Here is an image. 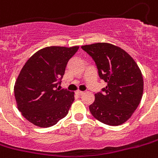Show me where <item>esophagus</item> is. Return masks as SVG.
Instances as JSON below:
<instances>
[{
    "label": "esophagus",
    "instance_id": "34e87169",
    "mask_svg": "<svg viewBox=\"0 0 158 158\" xmlns=\"http://www.w3.org/2000/svg\"><path fill=\"white\" fill-rule=\"evenodd\" d=\"M76 94H78V95H79V96H81V95L84 94V92H82V91H79H79H77Z\"/></svg>",
    "mask_w": 158,
    "mask_h": 158
}]
</instances>
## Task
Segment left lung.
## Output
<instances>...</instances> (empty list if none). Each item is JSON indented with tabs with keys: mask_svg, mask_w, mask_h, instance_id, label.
Here are the masks:
<instances>
[{
	"mask_svg": "<svg viewBox=\"0 0 158 158\" xmlns=\"http://www.w3.org/2000/svg\"><path fill=\"white\" fill-rule=\"evenodd\" d=\"M92 57L98 76L107 83L95 94L89 111L99 122L111 126L125 123L140 103L143 92L142 73L126 51L108 43L81 46Z\"/></svg>",
	"mask_w": 158,
	"mask_h": 158,
	"instance_id": "obj_1",
	"label": "left lung"
}]
</instances>
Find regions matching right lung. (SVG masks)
Returning a JSON list of instances; mask_svg holds the SVG:
<instances>
[{
  "mask_svg": "<svg viewBox=\"0 0 158 158\" xmlns=\"http://www.w3.org/2000/svg\"><path fill=\"white\" fill-rule=\"evenodd\" d=\"M79 46L45 47L31 56L14 87L18 109L29 122L40 127L56 124L68 114L74 92L58 88L69 60Z\"/></svg>",
  "mask_w": 158,
  "mask_h": 158,
  "instance_id": "1",
  "label": "right lung"
}]
</instances>
